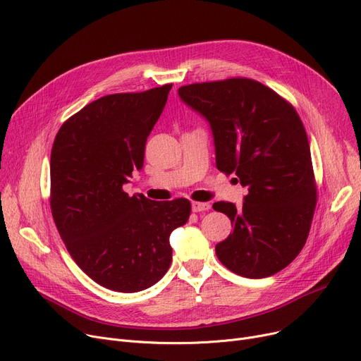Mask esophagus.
Here are the masks:
<instances>
[{
  "label": "esophagus",
  "instance_id": "esophagus-1",
  "mask_svg": "<svg viewBox=\"0 0 361 361\" xmlns=\"http://www.w3.org/2000/svg\"><path fill=\"white\" fill-rule=\"evenodd\" d=\"M211 209V204L206 203V202H192V211L193 212H204V211H209Z\"/></svg>",
  "mask_w": 361,
  "mask_h": 361
}]
</instances>
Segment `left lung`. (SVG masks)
Returning <instances> with one entry per match:
<instances>
[{
	"label": "left lung",
	"mask_w": 361,
	"mask_h": 361,
	"mask_svg": "<svg viewBox=\"0 0 361 361\" xmlns=\"http://www.w3.org/2000/svg\"><path fill=\"white\" fill-rule=\"evenodd\" d=\"M180 99L209 123L216 168L233 174L243 206L216 202L233 234L218 243L219 262L244 278H267L298 256L316 206L310 146L297 111L256 80L226 79L178 89Z\"/></svg>",
	"instance_id": "left-lung-1"
}]
</instances>
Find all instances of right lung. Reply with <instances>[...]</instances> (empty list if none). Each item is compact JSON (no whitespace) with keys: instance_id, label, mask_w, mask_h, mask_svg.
Here are the masks:
<instances>
[{"instance_id":"add662e5","label":"right lung","mask_w":361,"mask_h":361,"mask_svg":"<svg viewBox=\"0 0 361 361\" xmlns=\"http://www.w3.org/2000/svg\"><path fill=\"white\" fill-rule=\"evenodd\" d=\"M173 85L106 94L59 130L51 152V211L78 267L99 286L137 293L168 271L169 235L184 225L187 199L155 202L123 185L143 168L145 146Z\"/></svg>"}]
</instances>
